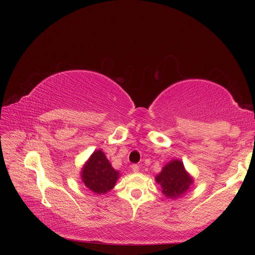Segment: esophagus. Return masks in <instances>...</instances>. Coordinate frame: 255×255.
Here are the masks:
<instances>
[{
	"mask_svg": "<svg viewBox=\"0 0 255 255\" xmlns=\"http://www.w3.org/2000/svg\"><path fill=\"white\" fill-rule=\"evenodd\" d=\"M132 170H133V172H138L139 171V166L138 165H136V164H133L132 165Z\"/></svg>",
	"mask_w": 255,
	"mask_h": 255,
	"instance_id": "34e87169",
	"label": "esophagus"
}]
</instances>
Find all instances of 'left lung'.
I'll use <instances>...</instances> for the list:
<instances>
[{"instance_id":"left-lung-1","label":"left lung","mask_w":255,"mask_h":255,"mask_svg":"<svg viewBox=\"0 0 255 255\" xmlns=\"http://www.w3.org/2000/svg\"><path fill=\"white\" fill-rule=\"evenodd\" d=\"M155 181L161 186V192L165 197L170 199L179 198L189 191L194 182L193 177L179 159H172L167 162L155 177Z\"/></svg>"}]
</instances>
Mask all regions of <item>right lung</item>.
I'll use <instances>...</instances> for the list:
<instances>
[{
    "label": "right lung",
    "instance_id": "1",
    "mask_svg": "<svg viewBox=\"0 0 255 255\" xmlns=\"http://www.w3.org/2000/svg\"><path fill=\"white\" fill-rule=\"evenodd\" d=\"M119 170L115 169L101 150L94 151L80 170V179L87 188L96 194L110 192L118 179Z\"/></svg>",
    "mask_w": 255,
    "mask_h": 255
}]
</instances>
